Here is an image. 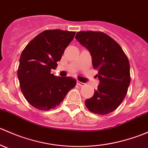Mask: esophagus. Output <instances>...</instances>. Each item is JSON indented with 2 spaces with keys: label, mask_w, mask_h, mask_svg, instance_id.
Instances as JSON below:
<instances>
[{
  "label": "esophagus",
  "mask_w": 148,
  "mask_h": 148,
  "mask_svg": "<svg viewBox=\"0 0 148 148\" xmlns=\"http://www.w3.org/2000/svg\"><path fill=\"white\" fill-rule=\"evenodd\" d=\"M77 84H78V85H79V86H84V85H85V84H84V83H83V82H80V81H79V80H77Z\"/></svg>",
  "instance_id": "esophagus-1"
}]
</instances>
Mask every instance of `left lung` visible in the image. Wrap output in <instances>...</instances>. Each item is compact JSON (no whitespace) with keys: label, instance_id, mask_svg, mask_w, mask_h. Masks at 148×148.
<instances>
[{"label":"left lung","instance_id":"1","mask_svg":"<svg viewBox=\"0 0 148 148\" xmlns=\"http://www.w3.org/2000/svg\"><path fill=\"white\" fill-rule=\"evenodd\" d=\"M75 38L90 52L99 79L97 89L92 97L85 100V104L95 114H109L120 105L127 95L130 83L129 60L121 46L101 31H79Z\"/></svg>","mask_w":148,"mask_h":148}]
</instances>
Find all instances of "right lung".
<instances>
[{
	"label": "right lung",
	"mask_w": 148,
	"mask_h": 148,
	"mask_svg": "<svg viewBox=\"0 0 148 148\" xmlns=\"http://www.w3.org/2000/svg\"><path fill=\"white\" fill-rule=\"evenodd\" d=\"M75 33L46 30L31 40L22 51L18 78L23 96L35 108L43 111L56 108L76 86L77 81L72 77L51 74Z\"/></svg>",
	"instance_id": "add662e5"
}]
</instances>
